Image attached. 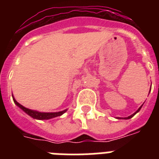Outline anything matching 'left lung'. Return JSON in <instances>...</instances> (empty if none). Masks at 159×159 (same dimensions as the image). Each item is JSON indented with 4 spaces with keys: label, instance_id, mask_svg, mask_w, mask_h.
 Here are the masks:
<instances>
[{
    "label": "left lung",
    "instance_id": "obj_1",
    "mask_svg": "<svg viewBox=\"0 0 159 159\" xmlns=\"http://www.w3.org/2000/svg\"><path fill=\"white\" fill-rule=\"evenodd\" d=\"M141 107H142V106L140 107L139 108V109H138V110H137V111H135V112H134V113L133 114V115H131V116H128V117H127V118H125V119H130V118H132V117H133V116H134V115H135V114L137 113V112H139V111H140V109H141ZM118 119H121V118H118Z\"/></svg>",
    "mask_w": 159,
    "mask_h": 159
}]
</instances>
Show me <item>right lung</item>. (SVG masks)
Returning a JSON list of instances; mask_svg holds the SVG:
<instances>
[{
	"label": "right lung",
	"instance_id": "add662e5",
	"mask_svg": "<svg viewBox=\"0 0 159 159\" xmlns=\"http://www.w3.org/2000/svg\"><path fill=\"white\" fill-rule=\"evenodd\" d=\"M12 99H13L14 102L20 108H21L22 110L25 112V113H27L29 116H30L31 117H32L33 119H52V118L57 117V116H62L64 112H66L67 110L62 111H59V112H53V113H46V112H39V111H32L30 110V109H28V108L25 107L24 106H22L21 104H20L19 102H16V99H14L13 96H12Z\"/></svg>",
	"mask_w": 159,
	"mask_h": 159
}]
</instances>
